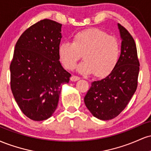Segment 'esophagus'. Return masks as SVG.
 <instances>
[{
    "label": "esophagus",
    "mask_w": 151,
    "mask_h": 151,
    "mask_svg": "<svg viewBox=\"0 0 151 151\" xmlns=\"http://www.w3.org/2000/svg\"><path fill=\"white\" fill-rule=\"evenodd\" d=\"M70 79H71V81H76L79 80V79H80V77H77V76L73 75V76H72V77H71Z\"/></svg>",
    "instance_id": "obj_1"
}]
</instances>
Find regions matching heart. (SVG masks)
I'll return each mask as SVG.
<instances>
[{"mask_svg": "<svg viewBox=\"0 0 151 151\" xmlns=\"http://www.w3.org/2000/svg\"><path fill=\"white\" fill-rule=\"evenodd\" d=\"M82 55L85 61L78 66L77 70L81 74L93 73L96 77H104L117 64L120 44L114 36L93 28L78 32L72 42L66 41L59 45V58L68 70L74 69Z\"/></svg>", "mask_w": 151, "mask_h": 151, "instance_id": "obj_1", "label": "heart"}]
</instances>
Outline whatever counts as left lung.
<instances>
[{
  "mask_svg": "<svg viewBox=\"0 0 151 151\" xmlns=\"http://www.w3.org/2000/svg\"><path fill=\"white\" fill-rule=\"evenodd\" d=\"M121 38V55L111 73L94 81L84 103L94 117L106 121L116 117L126 108L138 86L139 61L136 43L124 27L118 24Z\"/></svg>",
  "mask_w": 151,
  "mask_h": 151,
  "instance_id": "left-lung-1",
  "label": "left lung"
}]
</instances>
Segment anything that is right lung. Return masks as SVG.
<instances>
[{"label": "right lung", "instance_id": "1", "mask_svg": "<svg viewBox=\"0 0 151 151\" xmlns=\"http://www.w3.org/2000/svg\"><path fill=\"white\" fill-rule=\"evenodd\" d=\"M62 24L44 19L19 37L10 66V87L19 108L33 121L52 116L58 105L62 85L71 74L58 55Z\"/></svg>", "mask_w": 151, "mask_h": 151}]
</instances>
